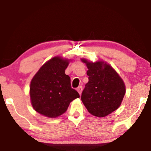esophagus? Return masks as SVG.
<instances>
[{"label": "esophagus", "mask_w": 151, "mask_h": 151, "mask_svg": "<svg viewBox=\"0 0 151 151\" xmlns=\"http://www.w3.org/2000/svg\"><path fill=\"white\" fill-rule=\"evenodd\" d=\"M77 91H78V92H79V94L81 95V91H82V86H79V87H77Z\"/></svg>", "instance_id": "esophagus-1"}]
</instances>
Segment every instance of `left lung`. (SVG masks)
<instances>
[{
  "label": "left lung",
  "instance_id": "obj_1",
  "mask_svg": "<svg viewBox=\"0 0 151 151\" xmlns=\"http://www.w3.org/2000/svg\"><path fill=\"white\" fill-rule=\"evenodd\" d=\"M87 66L89 81L81 99L88 111L97 117H104L120 106L126 93L125 84L116 71L104 62L94 63L82 60Z\"/></svg>",
  "mask_w": 151,
  "mask_h": 151
}]
</instances>
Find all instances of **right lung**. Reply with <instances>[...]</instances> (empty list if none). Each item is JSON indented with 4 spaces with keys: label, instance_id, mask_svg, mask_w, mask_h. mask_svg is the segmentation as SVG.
I'll list each match as a JSON object with an SVG mask.
<instances>
[{
    "label": "right lung",
    "instance_id": "add662e5",
    "mask_svg": "<svg viewBox=\"0 0 151 151\" xmlns=\"http://www.w3.org/2000/svg\"><path fill=\"white\" fill-rule=\"evenodd\" d=\"M67 60L55 57L47 62L30 83L31 103L36 111L55 118L67 111L70 102L79 97L71 86L70 77L65 74Z\"/></svg>",
    "mask_w": 151,
    "mask_h": 151
}]
</instances>
